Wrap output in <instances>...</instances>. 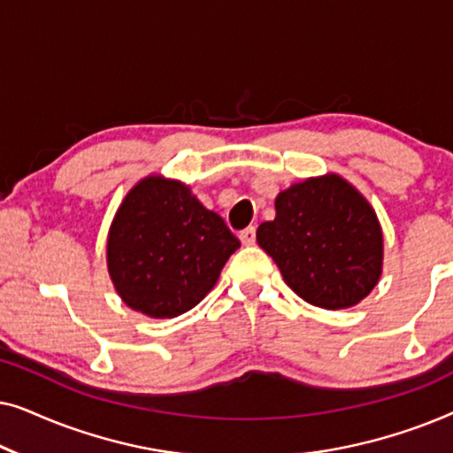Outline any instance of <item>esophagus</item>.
<instances>
[{
	"label": "esophagus",
	"instance_id": "esophagus-1",
	"mask_svg": "<svg viewBox=\"0 0 453 453\" xmlns=\"http://www.w3.org/2000/svg\"><path fill=\"white\" fill-rule=\"evenodd\" d=\"M239 239H241V243H243V245H253V243H256V226H247L245 231H241Z\"/></svg>",
	"mask_w": 453,
	"mask_h": 453
}]
</instances>
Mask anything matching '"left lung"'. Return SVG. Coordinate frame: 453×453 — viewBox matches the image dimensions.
<instances>
[{
  "label": "left lung",
  "mask_w": 453,
  "mask_h": 453,
  "mask_svg": "<svg viewBox=\"0 0 453 453\" xmlns=\"http://www.w3.org/2000/svg\"><path fill=\"white\" fill-rule=\"evenodd\" d=\"M276 219L257 243L303 301L346 309L380 282L383 234L375 210L340 175L311 177L278 194Z\"/></svg>",
  "instance_id": "obj_1"
}]
</instances>
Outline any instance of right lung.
I'll use <instances>...</instances> for the list:
<instances>
[{"label":"right lung","instance_id":"add662e5","mask_svg":"<svg viewBox=\"0 0 453 453\" xmlns=\"http://www.w3.org/2000/svg\"><path fill=\"white\" fill-rule=\"evenodd\" d=\"M239 247L225 220L188 185L150 175L129 189L111 222L107 268L134 311L177 318L214 288Z\"/></svg>","mask_w":453,"mask_h":453}]
</instances>
